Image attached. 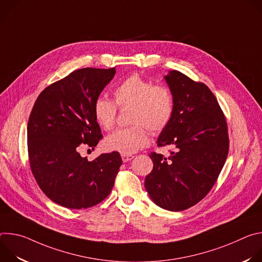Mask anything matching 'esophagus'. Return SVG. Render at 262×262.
Masks as SVG:
<instances>
[{
  "mask_svg": "<svg viewBox=\"0 0 262 262\" xmlns=\"http://www.w3.org/2000/svg\"><path fill=\"white\" fill-rule=\"evenodd\" d=\"M121 158H122V161L124 163H126V162L132 161L135 158V156H132V155H121Z\"/></svg>",
  "mask_w": 262,
  "mask_h": 262,
  "instance_id": "obj_1",
  "label": "esophagus"
}]
</instances>
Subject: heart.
<instances>
[{"label": "heart", "instance_id": "b5f03b06", "mask_svg": "<svg viewBox=\"0 0 262 262\" xmlns=\"http://www.w3.org/2000/svg\"><path fill=\"white\" fill-rule=\"evenodd\" d=\"M114 101L99 96L93 104L96 122L105 130L113 128L116 122L117 106H130L129 123L126 128H119L104 141L108 150L121 155H132L149 143L148 131L159 134L170 124L175 110V98L167 86H156L151 81L139 74H132L121 81L113 91Z\"/></svg>", "mask_w": 262, "mask_h": 262}]
</instances>
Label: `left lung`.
I'll use <instances>...</instances> for the list:
<instances>
[{"label": "left lung", "instance_id": "obj_1", "mask_svg": "<svg viewBox=\"0 0 262 262\" xmlns=\"http://www.w3.org/2000/svg\"><path fill=\"white\" fill-rule=\"evenodd\" d=\"M165 80L173 92L175 110L157 143L174 148L169 158L149 155L154 169L145 178V189L160 207L180 211L197 204L212 189L228 156V126L205 84L177 70Z\"/></svg>", "mask_w": 262, "mask_h": 262}]
</instances>
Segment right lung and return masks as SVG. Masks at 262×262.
<instances>
[{
	"label": "right lung",
	"mask_w": 262,
	"mask_h": 262,
	"mask_svg": "<svg viewBox=\"0 0 262 262\" xmlns=\"http://www.w3.org/2000/svg\"><path fill=\"white\" fill-rule=\"evenodd\" d=\"M115 73L114 67L74 70L48 86L34 103L27 127L31 171L41 191L61 206L92 207L113 189L120 154H102L88 162L79 149H94L102 139L93 104Z\"/></svg>",
	"instance_id": "add662e5"
}]
</instances>
